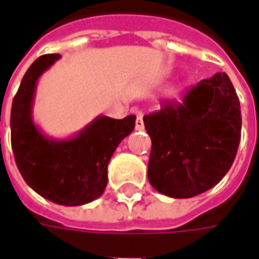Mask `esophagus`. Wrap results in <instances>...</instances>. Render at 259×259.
<instances>
[{
    "label": "esophagus",
    "instance_id": "esophagus-1",
    "mask_svg": "<svg viewBox=\"0 0 259 259\" xmlns=\"http://www.w3.org/2000/svg\"><path fill=\"white\" fill-rule=\"evenodd\" d=\"M136 130H144V122H143V116H141V113L137 115V119H136Z\"/></svg>",
    "mask_w": 259,
    "mask_h": 259
}]
</instances>
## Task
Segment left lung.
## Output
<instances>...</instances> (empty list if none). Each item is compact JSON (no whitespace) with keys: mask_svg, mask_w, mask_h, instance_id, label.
I'll use <instances>...</instances> for the list:
<instances>
[{"mask_svg":"<svg viewBox=\"0 0 259 259\" xmlns=\"http://www.w3.org/2000/svg\"><path fill=\"white\" fill-rule=\"evenodd\" d=\"M143 120L152 143L148 180L161 194L190 198L209 190L236 158L241 111L226 73L201 80L183 104L163 102Z\"/></svg>","mask_w":259,"mask_h":259,"instance_id":"1","label":"left lung"}]
</instances>
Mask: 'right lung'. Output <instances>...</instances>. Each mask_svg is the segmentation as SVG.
Here are the masks:
<instances>
[{"label": "right lung", "instance_id": "right-lung-1", "mask_svg": "<svg viewBox=\"0 0 259 259\" xmlns=\"http://www.w3.org/2000/svg\"><path fill=\"white\" fill-rule=\"evenodd\" d=\"M59 54L37 58L22 79L11 109V143L22 178L37 194L65 206L83 205L104 193L108 162L136 124L135 115L123 119L97 116L77 135L51 139L33 122L37 80Z\"/></svg>", "mask_w": 259, "mask_h": 259}]
</instances>
